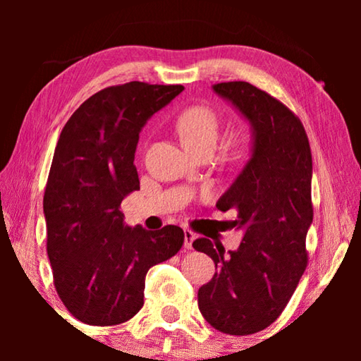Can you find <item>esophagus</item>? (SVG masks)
<instances>
[{
	"label": "esophagus",
	"instance_id": "1",
	"mask_svg": "<svg viewBox=\"0 0 361 361\" xmlns=\"http://www.w3.org/2000/svg\"><path fill=\"white\" fill-rule=\"evenodd\" d=\"M194 240H195V232H192L191 229H185V248L191 250Z\"/></svg>",
	"mask_w": 361,
	"mask_h": 361
}]
</instances>
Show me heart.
Returning a JSON list of instances; mask_svg holds the SVG:
<instances>
[{
    "mask_svg": "<svg viewBox=\"0 0 361 361\" xmlns=\"http://www.w3.org/2000/svg\"><path fill=\"white\" fill-rule=\"evenodd\" d=\"M176 130L188 149H215L221 122L215 109L205 105L189 106L176 119Z\"/></svg>",
    "mask_w": 361,
    "mask_h": 361,
    "instance_id": "obj_1",
    "label": "heart"
}]
</instances>
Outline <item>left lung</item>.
<instances>
[{
    "label": "left lung",
    "instance_id": "obj_1",
    "mask_svg": "<svg viewBox=\"0 0 361 361\" xmlns=\"http://www.w3.org/2000/svg\"><path fill=\"white\" fill-rule=\"evenodd\" d=\"M253 127V154L218 210H235L245 231L237 252L202 237L197 252L218 272L197 293L199 310L218 331L258 333L276 322L307 267L305 235L314 218L312 152L301 119L276 97L245 81L213 85Z\"/></svg>",
    "mask_w": 361,
    "mask_h": 361
}]
</instances>
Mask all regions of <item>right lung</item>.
Masks as SVG:
<instances>
[{
    "mask_svg": "<svg viewBox=\"0 0 361 361\" xmlns=\"http://www.w3.org/2000/svg\"><path fill=\"white\" fill-rule=\"evenodd\" d=\"M183 85L132 81L89 97L66 122L54 151L44 200L54 285L79 322L113 326L143 307L149 267L185 242L178 226H124L121 202L140 189L133 164L140 130Z\"/></svg>",
    "mask_w": 361,
    "mask_h": 361,
    "instance_id": "obj_1",
    "label": "right lung"
}]
</instances>
